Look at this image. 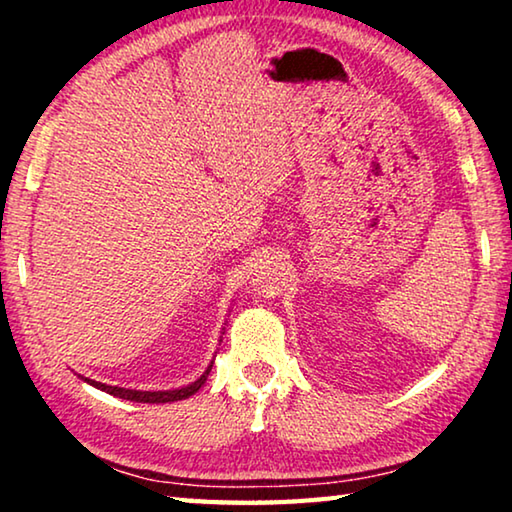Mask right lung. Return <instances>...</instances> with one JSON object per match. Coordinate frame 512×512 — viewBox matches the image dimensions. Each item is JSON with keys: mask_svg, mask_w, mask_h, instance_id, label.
Instances as JSON below:
<instances>
[{"mask_svg": "<svg viewBox=\"0 0 512 512\" xmlns=\"http://www.w3.org/2000/svg\"><path fill=\"white\" fill-rule=\"evenodd\" d=\"M214 363V361H212ZM212 363L205 368V372L196 381L187 386H180V388H171V391H135V388H121V386H108V384H101V381H94L79 375L83 381H88L90 386L99 388V391L108 393V395H115L121 397V400H131V402H142V404H167V402H178V400H187V397H192L198 388L205 384L207 375H210L212 370Z\"/></svg>", "mask_w": 512, "mask_h": 512, "instance_id": "obj_1", "label": "right lung"}]
</instances>
